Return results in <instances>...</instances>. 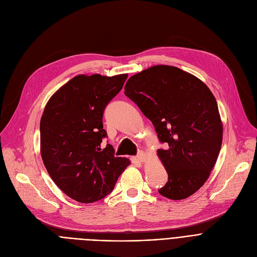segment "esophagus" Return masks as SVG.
<instances>
[{
    "label": "esophagus",
    "mask_w": 257,
    "mask_h": 257,
    "mask_svg": "<svg viewBox=\"0 0 257 257\" xmlns=\"http://www.w3.org/2000/svg\"><path fill=\"white\" fill-rule=\"evenodd\" d=\"M137 158H138V160H140V161H142V163H144V161L146 160V153L143 152V151L139 152V154L137 155Z\"/></svg>",
    "instance_id": "34e87169"
}]
</instances>
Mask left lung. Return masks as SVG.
I'll list each match as a JSON object with an SVG mask.
<instances>
[{"label": "left lung", "mask_w": 257, "mask_h": 257, "mask_svg": "<svg viewBox=\"0 0 257 257\" xmlns=\"http://www.w3.org/2000/svg\"><path fill=\"white\" fill-rule=\"evenodd\" d=\"M125 94L166 143L157 155L169 177L158 193L172 200L195 194L208 179L223 140V124L210 89L176 66L155 65L130 77Z\"/></svg>", "instance_id": "8db88e82"}]
</instances>
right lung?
Here are the masks:
<instances>
[{
    "label": "right lung",
    "mask_w": 257,
    "mask_h": 257,
    "mask_svg": "<svg viewBox=\"0 0 257 257\" xmlns=\"http://www.w3.org/2000/svg\"><path fill=\"white\" fill-rule=\"evenodd\" d=\"M128 75H78L48 101L40 119V154L56 185L81 203H92L112 192L130 165L115 157L102 140L105 107L123 88Z\"/></svg>",
    "instance_id": "1"
}]
</instances>
